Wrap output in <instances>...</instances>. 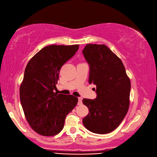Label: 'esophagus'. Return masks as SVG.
Masks as SVG:
<instances>
[{"label": "esophagus", "mask_w": 157, "mask_h": 157, "mask_svg": "<svg viewBox=\"0 0 157 157\" xmlns=\"http://www.w3.org/2000/svg\"><path fill=\"white\" fill-rule=\"evenodd\" d=\"M82 103V98H78V105H80Z\"/></svg>", "instance_id": "obj_1"}]
</instances>
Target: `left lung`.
Returning a JSON list of instances; mask_svg holds the SVG:
<instances>
[{
    "label": "left lung",
    "mask_w": 157,
    "mask_h": 157,
    "mask_svg": "<svg viewBox=\"0 0 157 157\" xmlns=\"http://www.w3.org/2000/svg\"><path fill=\"white\" fill-rule=\"evenodd\" d=\"M82 53L90 65L89 83L96 85L97 93L96 99H82L90 111L83 124L96 134H107L120 125L128 113L130 80L121 59L107 46L88 44Z\"/></svg>",
    "instance_id": "1"
}]
</instances>
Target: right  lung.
Wrapping results in <instances>:
<instances>
[{
	"mask_svg": "<svg viewBox=\"0 0 157 157\" xmlns=\"http://www.w3.org/2000/svg\"><path fill=\"white\" fill-rule=\"evenodd\" d=\"M78 44L45 46L29 61L20 88L26 120L32 129L44 136L62 130L65 117L78 103L73 95L55 93L62 65L75 54Z\"/></svg>",
	"mask_w": 157,
	"mask_h": 157,
	"instance_id": "right-lung-1",
	"label": "right lung"
}]
</instances>
